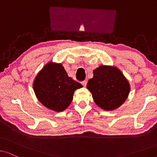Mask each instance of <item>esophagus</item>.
I'll return each instance as SVG.
<instances>
[{
	"mask_svg": "<svg viewBox=\"0 0 157 157\" xmlns=\"http://www.w3.org/2000/svg\"><path fill=\"white\" fill-rule=\"evenodd\" d=\"M81 83H82V85L83 86H86V84H87V81L84 80V81H83L82 82H81Z\"/></svg>",
	"mask_w": 157,
	"mask_h": 157,
	"instance_id": "1",
	"label": "esophagus"
}]
</instances>
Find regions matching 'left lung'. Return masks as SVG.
I'll use <instances>...</instances> for the list:
<instances>
[{"instance_id": "obj_1", "label": "left lung", "mask_w": 157, "mask_h": 157, "mask_svg": "<svg viewBox=\"0 0 157 157\" xmlns=\"http://www.w3.org/2000/svg\"><path fill=\"white\" fill-rule=\"evenodd\" d=\"M94 101L104 110H113L127 98L130 86L122 73L115 67L101 66L94 71L87 83Z\"/></svg>"}]
</instances>
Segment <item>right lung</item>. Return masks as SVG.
<instances>
[{
	"mask_svg": "<svg viewBox=\"0 0 157 157\" xmlns=\"http://www.w3.org/2000/svg\"><path fill=\"white\" fill-rule=\"evenodd\" d=\"M82 85L73 80L61 64L49 63L35 78L33 89L39 101L47 108L62 111L69 106L74 92Z\"/></svg>",
	"mask_w": 157,
	"mask_h": 157,
	"instance_id": "right-lung-1",
	"label": "right lung"
}]
</instances>
